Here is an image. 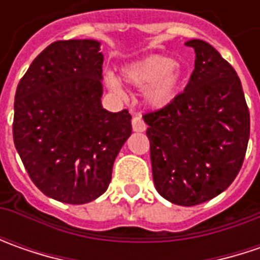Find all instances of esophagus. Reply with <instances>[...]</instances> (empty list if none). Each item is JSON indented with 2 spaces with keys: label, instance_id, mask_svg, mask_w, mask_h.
<instances>
[{
  "label": "esophagus",
  "instance_id": "obj_1",
  "mask_svg": "<svg viewBox=\"0 0 260 260\" xmlns=\"http://www.w3.org/2000/svg\"><path fill=\"white\" fill-rule=\"evenodd\" d=\"M132 125H133V132H145L146 130V124L142 115H135L132 120Z\"/></svg>",
  "mask_w": 260,
  "mask_h": 260
}]
</instances>
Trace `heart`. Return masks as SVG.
<instances>
[{"label": "heart", "mask_w": 260, "mask_h": 260, "mask_svg": "<svg viewBox=\"0 0 260 260\" xmlns=\"http://www.w3.org/2000/svg\"><path fill=\"white\" fill-rule=\"evenodd\" d=\"M123 76L135 88H145L146 104L152 108H164L169 104L182 79L178 65L166 56H149L133 62L125 66ZM105 82L115 94L123 92L118 79L113 74L105 76Z\"/></svg>", "instance_id": "b5f03b06"}]
</instances>
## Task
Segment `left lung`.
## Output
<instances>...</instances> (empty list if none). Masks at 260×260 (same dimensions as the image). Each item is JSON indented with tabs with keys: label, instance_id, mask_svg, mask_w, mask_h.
<instances>
[{
	"label": "left lung",
	"instance_id": "1",
	"mask_svg": "<svg viewBox=\"0 0 260 260\" xmlns=\"http://www.w3.org/2000/svg\"><path fill=\"white\" fill-rule=\"evenodd\" d=\"M184 92L143 115L157 192L176 205L201 204L227 189L239 174L250 135V115L239 76L204 40Z\"/></svg>",
	"mask_w": 260,
	"mask_h": 260
}]
</instances>
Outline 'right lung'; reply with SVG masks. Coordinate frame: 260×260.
Here are the masks:
<instances>
[{"label":"right lung","instance_id":"1","mask_svg":"<svg viewBox=\"0 0 260 260\" xmlns=\"http://www.w3.org/2000/svg\"><path fill=\"white\" fill-rule=\"evenodd\" d=\"M100 45L91 39L49 45L15 91V149L36 186L66 204H86L104 194L132 135L128 111L110 113L101 104Z\"/></svg>","mask_w":260,"mask_h":260}]
</instances>
